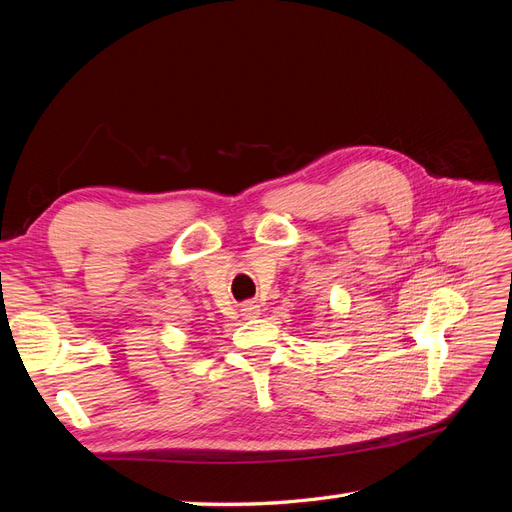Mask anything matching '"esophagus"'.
I'll use <instances>...</instances> for the list:
<instances>
[{"mask_svg":"<svg viewBox=\"0 0 512 512\" xmlns=\"http://www.w3.org/2000/svg\"><path fill=\"white\" fill-rule=\"evenodd\" d=\"M258 314H260V305L256 303V301H245L243 305H241V316L243 318H258Z\"/></svg>","mask_w":512,"mask_h":512,"instance_id":"obj_1","label":"esophagus"}]
</instances>
